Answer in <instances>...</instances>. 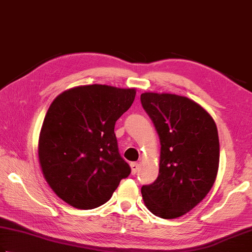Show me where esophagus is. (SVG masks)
I'll list each match as a JSON object with an SVG mask.
<instances>
[{
    "instance_id": "1",
    "label": "esophagus",
    "mask_w": 252,
    "mask_h": 252,
    "mask_svg": "<svg viewBox=\"0 0 252 252\" xmlns=\"http://www.w3.org/2000/svg\"><path fill=\"white\" fill-rule=\"evenodd\" d=\"M130 168H131V174L135 175L139 169V164H137V162H131Z\"/></svg>"
}]
</instances>
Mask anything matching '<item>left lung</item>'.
I'll list each match as a JSON object with an SVG mask.
<instances>
[{
    "instance_id": "left-lung-1",
    "label": "left lung",
    "mask_w": 252,
    "mask_h": 252,
    "mask_svg": "<svg viewBox=\"0 0 252 252\" xmlns=\"http://www.w3.org/2000/svg\"><path fill=\"white\" fill-rule=\"evenodd\" d=\"M160 142L159 174L142 187L145 206L157 217H182L208 195L219 167L214 118L195 100L169 93L140 95Z\"/></svg>"
}]
</instances>
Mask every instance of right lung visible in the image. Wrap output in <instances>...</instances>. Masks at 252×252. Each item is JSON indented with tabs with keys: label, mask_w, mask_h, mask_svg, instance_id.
Instances as JSON below:
<instances>
[{
	"label": "right lung",
	"mask_w": 252,
	"mask_h": 252,
	"mask_svg": "<svg viewBox=\"0 0 252 252\" xmlns=\"http://www.w3.org/2000/svg\"><path fill=\"white\" fill-rule=\"evenodd\" d=\"M135 88L76 86L51 104L38 138L44 178L57 197L77 209H94L112 197L130 167L118 153L115 123L128 109Z\"/></svg>",
	"instance_id": "add662e5"
}]
</instances>
